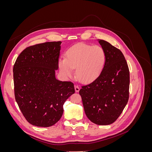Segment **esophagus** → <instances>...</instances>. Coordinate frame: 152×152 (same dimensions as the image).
Wrapping results in <instances>:
<instances>
[{
    "instance_id": "esophagus-1",
    "label": "esophagus",
    "mask_w": 152,
    "mask_h": 152,
    "mask_svg": "<svg viewBox=\"0 0 152 152\" xmlns=\"http://www.w3.org/2000/svg\"><path fill=\"white\" fill-rule=\"evenodd\" d=\"M79 90H80L79 87L77 86V85H75V92H77H77L79 91Z\"/></svg>"
}]
</instances>
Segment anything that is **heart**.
Wrapping results in <instances>:
<instances>
[{"label": "heart", "instance_id": "heart-1", "mask_svg": "<svg viewBox=\"0 0 152 152\" xmlns=\"http://www.w3.org/2000/svg\"><path fill=\"white\" fill-rule=\"evenodd\" d=\"M106 61L104 49L99 45L79 44L69 49L65 58L59 61V70L63 75L70 77L75 68L78 79L83 82L94 80L102 71Z\"/></svg>", "mask_w": 152, "mask_h": 152}]
</instances>
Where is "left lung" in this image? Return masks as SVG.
<instances>
[{"label": "left lung", "mask_w": 152, "mask_h": 152, "mask_svg": "<svg viewBox=\"0 0 152 152\" xmlns=\"http://www.w3.org/2000/svg\"><path fill=\"white\" fill-rule=\"evenodd\" d=\"M106 61L102 71L79 91L86 116L98 125H109L121 115L129 96V70L122 53L103 40Z\"/></svg>", "instance_id": "8db88e82"}]
</instances>
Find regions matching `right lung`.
<instances>
[{"label":"right lung","mask_w":152,"mask_h":152,"mask_svg":"<svg viewBox=\"0 0 152 152\" xmlns=\"http://www.w3.org/2000/svg\"><path fill=\"white\" fill-rule=\"evenodd\" d=\"M61 41L25 49L13 66L15 99L26 120L37 127H50L61 118L65 101L75 93L70 81L55 77Z\"/></svg>","instance_id":"obj_1"}]
</instances>
